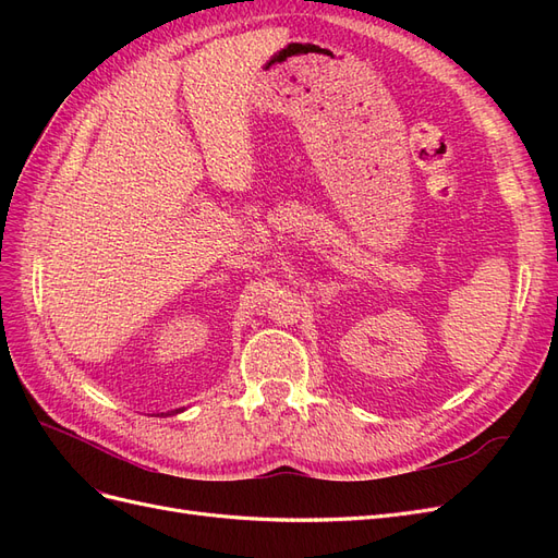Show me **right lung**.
<instances>
[{
    "label": "right lung",
    "instance_id": "right-lung-1",
    "mask_svg": "<svg viewBox=\"0 0 558 558\" xmlns=\"http://www.w3.org/2000/svg\"><path fill=\"white\" fill-rule=\"evenodd\" d=\"M179 412H183V408H179V410H172V412H160L158 416H172V414H179Z\"/></svg>",
    "mask_w": 558,
    "mask_h": 558
}]
</instances>
